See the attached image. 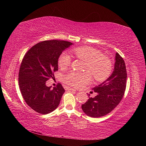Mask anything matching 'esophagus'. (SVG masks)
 <instances>
[{
    "mask_svg": "<svg viewBox=\"0 0 146 146\" xmlns=\"http://www.w3.org/2000/svg\"><path fill=\"white\" fill-rule=\"evenodd\" d=\"M67 88V90H69V91H76V90H74V89L71 88H70V87H68V88Z\"/></svg>",
    "mask_w": 146,
    "mask_h": 146,
    "instance_id": "34e87169",
    "label": "esophagus"
}]
</instances>
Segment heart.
I'll use <instances>...</instances> for the list:
<instances>
[{"label": "heart", "instance_id": "obj_1", "mask_svg": "<svg viewBox=\"0 0 146 146\" xmlns=\"http://www.w3.org/2000/svg\"><path fill=\"white\" fill-rule=\"evenodd\" d=\"M72 51L78 58L86 62L84 71L90 73L95 80L101 82L110 75L112 71L111 62L99 50L91 47L82 46L73 49ZM58 62L61 69H67L71 62V56L64 53L59 57ZM89 73H69L64 76V82L73 87H80L90 82L91 75Z\"/></svg>", "mask_w": 146, "mask_h": 146}]
</instances>
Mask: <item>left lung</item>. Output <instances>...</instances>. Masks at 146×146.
<instances>
[{"label":"left lung","mask_w":146,"mask_h":146,"mask_svg":"<svg viewBox=\"0 0 146 146\" xmlns=\"http://www.w3.org/2000/svg\"><path fill=\"white\" fill-rule=\"evenodd\" d=\"M115 60L111 75L93 89L97 95L90 98L82 105V111L89 117L98 118L108 114L122 99L126 87V68L124 60L118 53H116Z\"/></svg>","instance_id":"8db88e82"}]
</instances>
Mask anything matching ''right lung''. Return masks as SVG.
I'll use <instances>...</instances> for the list:
<instances>
[{"instance_id": "add662e5", "label": "right lung", "mask_w": 146, "mask_h": 146, "mask_svg": "<svg viewBox=\"0 0 146 146\" xmlns=\"http://www.w3.org/2000/svg\"><path fill=\"white\" fill-rule=\"evenodd\" d=\"M73 43L65 40H51L35 44L26 53L19 74V85L27 104L36 112L46 115L53 111L60 104L65 92L58 84L51 89L46 81L53 78L58 70L59 56Z\"/></svg>"}]
</instances>
